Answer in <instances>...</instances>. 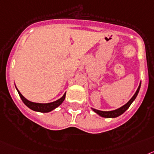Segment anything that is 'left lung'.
<instances>
[{
	"label": "left lung",
	"instance_id": "obj_1",
	"mask_svg": "<svg viewBox=\"0 0 154 154\" xmlns=\"http://www.w3.org/2000/svg\"><path fill=\"white\" fill-rule=\"evenodd\" d=\"M140 85H141V83L140 84V86H139L138 89H137V91H136V92L135 93L134 95L133 96V97H132V98H131V99L129 100V101H128V102H127L125 105H123V106L121 107V108H119V109H116V110H114V111H110V112H103V111L96 110V109H93L94 112H96L97 114H98L100 116H101V117H104V118H116V117H118V116H121L122 114H123L124 112H125L127 109H129V106L131 105V104H132V103H133V101L136 99V96H137L139 91H140Z\"/></svg>",
	"mask_w": 154,
	"mask_h": 154
}]
</instances>
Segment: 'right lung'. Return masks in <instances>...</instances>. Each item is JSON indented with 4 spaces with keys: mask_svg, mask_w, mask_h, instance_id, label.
<instances>
[{
    "mask_svg": "<svg viewBox=\"0 0 154 154\" xmlns=\"http://www.w3.org/2000/svg\"><path fill=\"white\" fill-rule=\"evenodd\" d=\"M17 91H18V89H17ZM18 92L20 97H21L22 101H23L24 104H25L26 106L29 107V109H32V110L36 111V112H50V111L53 110V109L57 108L59 105H60L61 104H62L63 101L64 99H65V97H66V93H65L63 94V96L61 98L57 100V101H53V102H51V103L42 104V103L32 102V101L26 99L25 97H24L23 96H22V94H21L18 91Z\"/></svg>",
    "mask_w": 154,
    "mask_h": 154,
    "instance_id": "right-lung-1",
    "label": "right lung"
}]
</instances>
